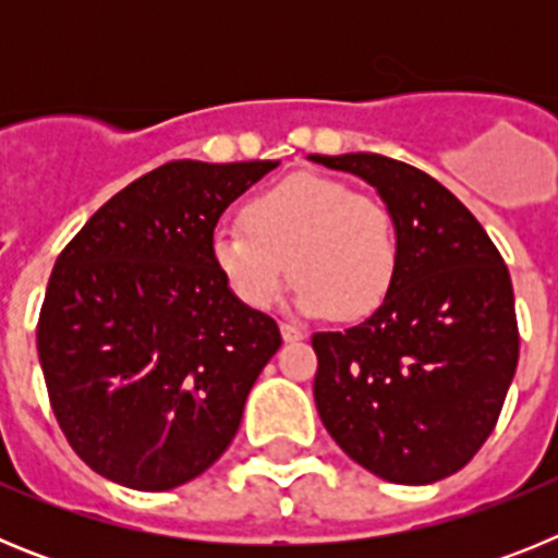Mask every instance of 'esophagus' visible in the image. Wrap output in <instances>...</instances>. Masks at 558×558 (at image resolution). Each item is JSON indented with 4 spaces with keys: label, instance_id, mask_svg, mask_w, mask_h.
<instances>
[{
    "label": "esophagus",
    "instance_id": "34e87169",
    "mask_svg": "<svg viewBox=\"0 0 558 558\" xmlns=\"http://www.w3.org/2000/svg\"><path fill=\"white\" fill-rule=\"evenodd\" d=\"M279 329H282V338L288 340V343H293V340H304V338H307V332H304L302 327H295V324H290V322L279 324Z\"/></svg>",
    "mask_w": 558,
    "mask_h": 558
}]
</instances>
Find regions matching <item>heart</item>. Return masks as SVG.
<instances>
[{
	"label": "heart",
	"instance_id": "obj_1",
	"mask_svg": "<svg viewBox=\"0 0 558 558\" xmlns=\"http://www.w3.org/2000/svg\"><path fill=\"white\" fill-rule=\"evenodd\" d=\"M240 220L211 234L209 254L226 288L251 310H268L290 270L304 313L347 322L383 307L397 282L391 209L338 179L290 175L248 198Z\"/></svg>",
	"mask_w": 558,
	"mask_h": 558
}]
</instances>
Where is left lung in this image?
Returning <instances> with one entry per match:
<instances>
[{
    "label": "left lung",
    "instance_id": "obj_1",
    "mask_svg": "<svg viewBox=\"0 0 558 558\" xmlns=\"http://www.w3.org/2000/svg\"><path fill=\"white\" fill-rule=\"evenodd\" d=\"M377 186L399 234L383 307L347 332H315L313 393L349 458L393 483H433L495 430L520 360L500 251L427 172L379 153L313 156Z\"/></svg>",
    "mask_w": 558,
    "mask_h": 558
}]
</instances>
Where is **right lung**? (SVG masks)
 Wrapping results in <instances>:
<instances>
[{
	"instance_id": "obj_1",
	"label": "right lung",
	"mask_w": 558,
	"mask_h": 558,
	"mask_svg": "<svg viewBox=\"0 0 558 558\" xmlns=\"http://www.w3.org/2000/svg\"><path fill=\"white\" fill-rule=\"evenodd\" d=\"M276 161H167L58 254L36 343L49 405L97 475L142 492L198 477L231 445L282 335L211 265L220 215Z\"/></svg>"
}]
</instances>
